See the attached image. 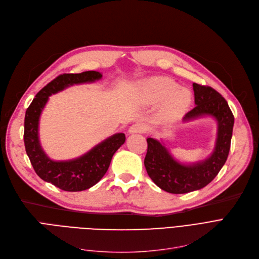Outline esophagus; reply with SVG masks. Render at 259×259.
<instances>
[{
  "instance_id": "obj_1",
  "label": "esophagus",
  "mask_w": 259,
  "mask_h": 259,
  "mask_svg": "<svg viewBox=\"0 0 259 259\" xmlns=\"http://www.w3.org/2000/svg\"><path fill=\"white\" fill-rule=\"evenodd\" d=\"M129 133L133 134V133H144L147 131V127L146 125L142 124V122H137V124L132 125L130 128H129Z\"/></svg>"
}]
</instances>
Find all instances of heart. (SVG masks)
<instances>
[{
  "instance_id": "b5f03b06",
  "label": "heart",
  "mask_w": 259,
  "mask_h": 259,
  "mask_svg": "<svg viewBox=\"0 0 259 259\" xmlns=\"http://www.w3.org/2000/svg\"><path fill=\"white\" fill-rule=\"evenodd\" d=\"M141 94L149 104H161L159 116L171 120L179 117L191 104L192 95L186 88L168 77H153L141 86Z\"/></svg>"
}]
</instances>
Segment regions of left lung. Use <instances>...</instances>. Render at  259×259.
<instances>
[{
    "mask_svg": "<svg viewBox=\"0 0 259 259\" xmlns=\"http://www.w3.org/2000/svg\"><path fill=\"white\" fill-rule=\"evenodd\" d=\"M195 107L184 116L189 121L212 116L217 121V138L213 153L206 159L185 165L174 159L164 143L148 138L144 164L148 175L164 191L184 194L210 184L228 158L234 126V116L227 101L215 89L193 83Z\"/></svg>",
    "mask_w": 259,
    "mask_h": 259,
    "instance_id": "obj_1",
    "label": "left lung"
}]
</instances>
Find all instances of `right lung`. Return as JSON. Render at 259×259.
I'll return each mask as SVG.
<instances>
[{"label": "right lung", "mask_w": 259, "mask_h": 259, "mask_svg": "<svg viewBox=\"0 0 259 259\" xmlns=\"http://www.w3.org/2000/svg\"><path fill=\"white\" fill-rule=\"evenodd\" d=\"M102 76V73L98 71L61 74L37 92L26 110L24 121L26 153L39 178L64 191H84L98 184L110 166L113 154L125 143L126 137L124 133H115L77 158L52 160L46 155L39 144V116L51 94L72 85L93 83L101 79Z\"/></svg>", "instance_id": "obj_1"}]
</instances>
